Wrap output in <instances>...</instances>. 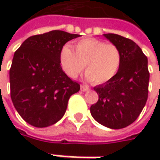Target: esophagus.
<instances>
[{
	"label": "esophagus",
	"mask_w": 160,
	"mask_h": 160,
	"mask_svg": "<svg viewBox=\"0 0 160 160\" xmlns=\"http://www.w3.org/2000/svg\"><path fill=\"white\" fill-rule=\"evenodd\" d=\"M89 90H90L89 87L86 86V85H81V86H80V91H82V92H87V91H89Z\"/></svg>",
	"instance_id": "1"
}]
</instances>
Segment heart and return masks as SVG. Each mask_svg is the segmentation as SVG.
I'll list each match as a JSON object with an SVG mask.
<instances>
[{
  "label": "heart",
  "instance_id": "obj_1",
  "mask_svg": "<svg viewBox=\"0 0 160 160\" xmlns=\"http://www.w3.org/2000/svg\"><path fill=\"white\" fill-rule=\"evenodd\" d=\"M75 52L64 46L59 56L63 71L71 79L77 78L84 69L86 79L96 84L112 80L118 73L121 53L115 44L96 39H84L75 44Z\"/></svg>",
  "mask_w": 160,
  "mask_h": 160
}]
</instances>
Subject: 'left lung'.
<instances>
[{"label": "left lung", "instance_id": "left-lung-1", "mask_svg": "<svg viewBox=\"0 0 160 160\" xmlns=\"http://www.w3.org/2000/svg\"><path fill=\"white\" fill-rule=\"evenodd\" d=\"M104 36L119 49L121 63L112 80L93 88L99 99L90 111L103 126L122 129L135 121L145 106L149 83L147 57L130 39L112 33Z\"/></svg>", "mask_w": 160, "mask_h": 160}]
</instances>
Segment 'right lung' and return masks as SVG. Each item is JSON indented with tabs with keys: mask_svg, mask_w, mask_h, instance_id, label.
Here are the masks:
<instances>
[{
	"mask_svg": "<svg viewBox=\"0 0 160 160\" xmlns=\"http://www.w3.org/2000/svg\"><path fill=\"white\" fill-rule=\"evenodd\" d=\"M78 34L62 30L28 38L14 54L10 68L11 98L16 111L28 124L44 128L59 121L69 97L80 84L63 71L59 56L63 46Z\"/></svg>",
	"mask_w": 160,
	"mask_h": 160,
	"instance_id": "right-lung-1",
	"label": "right lung"
}]
</instances>
